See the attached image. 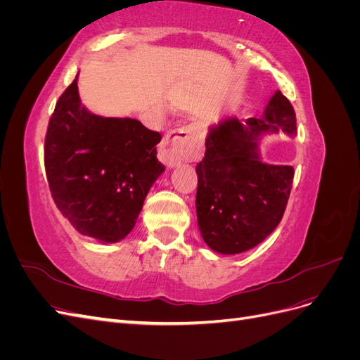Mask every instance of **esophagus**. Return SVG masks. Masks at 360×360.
Instances as JSON below:
<instances>
[{
    "instance_id": "obj_1",
    "label": "esophagus",
    "mask_w": 360,
    "mask_h": 360,
    "mask_svg": "<svg viewBox=\"0 0 360 360\" xmlns=\"http://www.w3.org/2000/svg\"><path fill=\"white\" fill-rule=\"evenodd\" d=\"M201 153L202 144L198 139V127L195 124L171 130L159 147V159L168 168L179 167L181 162L198 158Z\"/></svg>"
}]
</instances>
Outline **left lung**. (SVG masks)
Returning a JSON list of instances; mask_svg holds the SVG:
<instances>
[{
  "instance_id": "left-lung-1",
  "label": "left lung",
  "mask_w": 360,
  "mask_h": 360,
  "mask_svg": "<svg viewBox=\"0 0 360 360\" xmlns=\"http://www.w3.org/2000/svg\"><path fill=\"white\" fill-rule=\"evenodd\" d=\"M296 112L276 91L261 118H224L209 129L205 155L197 165L198 228L204 242L219 254L255 248L284 216L294 168L269 165L259 158V139L284 132L296 136Z\"/></svg>"
}]
</instances>
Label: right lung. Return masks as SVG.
Masks as SVG:
<instances>
[{"label": "right lung", "mask_w": 360, "mask_h": 360, "mask_svg": "<svg viewBox=\"0 0 360 360\" xmlns=\"http://www.w3.org/2000/svg\"><path fill=\"white\" fill-rule=\"evenodd\" d=\"M160 139L135 118L86 111L76 75L60 96L45 138L52 198L76 231L115 243L134 230L151 184L165 171L156 158Z\"/></svg>", "instance_id": "right-lung-1"}]
</instances>
